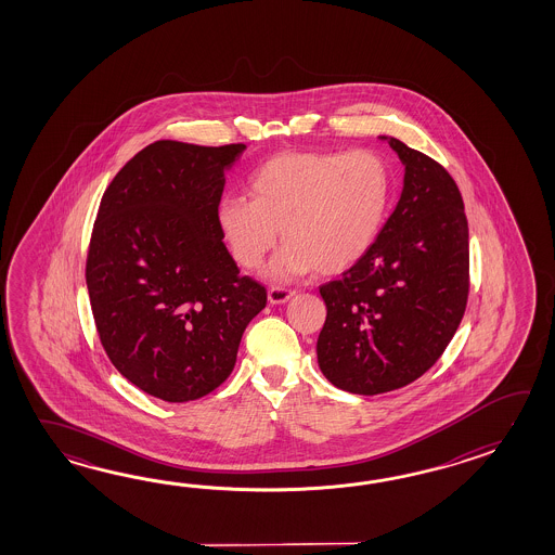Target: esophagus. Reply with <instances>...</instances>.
Returning <instances> with one entry per match:
<instances>
[{"mask_svg": "<svg viewBox=\"0 0 555 555\" xmlns=\"http://www.w3.org/2000/svg\"><path fill=\"white\" fill-rule=\"evenodd\" d=\"M294 294V289H287V287H282V285H272L270 292H268V299H270V304H273V306H280V304L289 301Z\"/></svg>", "mask_w": 555, "mask_h": 555, "instance_id": "1", "label": "esophagus"}]
</instances>
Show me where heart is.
<instances>
[{"label": "heart", "instance_id": "obj_1", "mask_svg": "<svg viewBox=\"0 0 555 555\" xmlns=\"http://www.w3.org/2000/svg\"><path fill=\"white\" fill-rule=\"evenodd\" d=\"M249 196H225L218 225L234 260L258 268L283 242L272 278L287 280L315 270H349L373 248L392 196V172L380 154L282 153L261 163Z\"/></svg>", "mask_w": 555, "mask_h": 555}]
</instances>
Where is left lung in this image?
<instances>
[{"label": "left lung", "mask_w": 555, "mask_h": 555, "mask_svg": "<svg viewBox=\"0 0 555 555\" xmlns=\"http://www.w3.org/2000/svg\"><path fill=\"white\" fill-rule=\"evenodd\" d=\"M387 141L404 165L401 201L365 258L319 287L327 306L319 369L354 395L425 375L459 330L470 289L468 220L454 178L399 139Z\"/></svg>", "instance_id": "1"}]
</instances>
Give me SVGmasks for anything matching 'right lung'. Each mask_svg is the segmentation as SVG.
Wrapping results in <instances>:
<instances>
[{
  "mask_svg": "<svg viewBox=\"0 0 555 555\" xmlns=\"http://www.w3.org/2000/svg\"><path fill=\"white\" fill-rule=\"evenodd\" d=\"M246 144L156 141L108 184L87 254L99 339L132 385L196 401L236 365L266 287L240 275L218 225L224 170Z\"/></svg>",
  "mask_w": 555,
  "mask_h": 555,
  "instance_id": "1",
  "label": "right lung"
}]
</instances>
